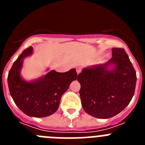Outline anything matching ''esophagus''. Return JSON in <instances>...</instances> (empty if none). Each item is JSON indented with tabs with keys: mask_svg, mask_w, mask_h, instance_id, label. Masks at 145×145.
Listing matches in <instances>:
<instances>
[{
	"mask_svg": "<svg viewBox=\"0 0 145 145\" xmlns=\"http://www.w3.org/2000/svg\"><path fill=\"white\" fill-rule=\"evenodd\" d=\"M76 72H77V73L79 74L81 72V67H76Z\"/></svg>",
	"mask_w": 145,
	"mask_h": 145,
	"instance_id": "obj_1",
	"label": "esophagus"
}]
</instances>
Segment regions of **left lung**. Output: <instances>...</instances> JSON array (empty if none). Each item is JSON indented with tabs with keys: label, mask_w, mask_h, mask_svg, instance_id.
I'll use <instances>...</instances> for the list:
<instances>
[{
	"label": "left lung",
	"mask_w": 145,
	"mask_h": 145,
	"mask_svg": "<svg viewBox=\"0 0 145 145\" xmlns=\"http://www.w3.org/2000/svg\"><path fill=\"white\" fill-rule=\"evenodd\" d=\"M113 63V70L106 66ZM80 96L86 112L97 118H110L123 111L134 94L137 74L122 48H112V58L105 65L84 68L78 76Z\"/></svg>",
	"instance_id": "left-lung-1"
}]
</instances>
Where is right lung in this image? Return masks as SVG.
Here are the masks:
<instances>
[{"mask_svg": "<svg viewBox=\"0 0 145 145\" xmlns=\"http://www.w3.org/2000/svg\"><path fill=\"white\" fill-rule=\"evenodd\" d=\"M32 52L33 47H28L14 62L8 75V85L13 100L24 113L30 117H47L58 110L61 96L78 74L75 69L66 72L51 70L35 81H25L20 70L23 59Z\"/></svg>", "mask_w": 145, "mask_h": 145, "instance_id": "right-lung-1", "label": "right lung"}]
</instances>
